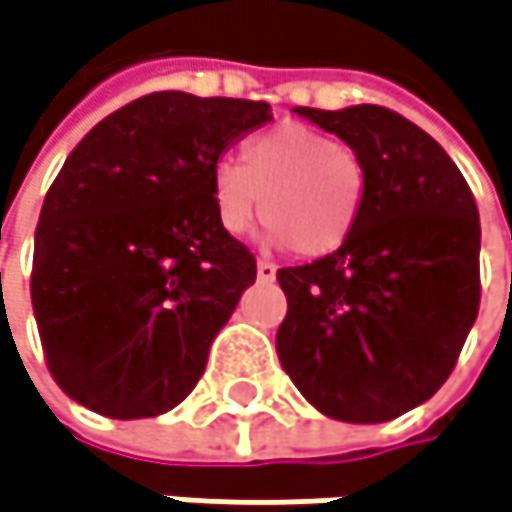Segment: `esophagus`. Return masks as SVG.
Masks as SVG:
<instances>
[{"label": "esophagus", "instance_id": "1", "mask_svg": "<svg viewBox=\"0 0 512 512\" xmlns=\"http://www.w3.org/2000/svg\"><path fill=\"white\" fill-rule=\"evenodd\" d=\"M256 274H259L262 283H271V280L277 277V265L268 262V259H259V262H256Z\"/></svg>", "mask_w": 512, "mask_h": 512}]
</instances>
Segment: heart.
I'll return each instance as SVG.
<instances>
[{
    "label": "heart",
    "mask_w": 512,
    "mask_h": 512,
    "mask_svg": "<svg viewBox=\"0 0 512 512\" xmlns=\"http://www.w3.org/2000/svg\"><path fill=\"white\" fill-rule=\"evenodd\" d=\"M368 191L359 153L300 123H283L244 144L241 164L218 161L212 203L229 235H244L262 197V224L294 256L336 253L356 229Z\"/></svg>",
    "instance_id": "heart-1"
}]
</instances>
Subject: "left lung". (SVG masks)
<instances>
[{
	"label": "left lung",
	"instance_id": "8db88e82",
	"mask_svg": "<svg viewBox=\"0 0 512 512\" xmlns=\"http://www.w3.org/2000/svg\"><path fill=\"white\" fill-rule=\"evenodd\" d=\"M294 111L359 153L368 191L336 253L277 271V353L324 416L389 421L439 392L478 318V206L460 167L398 111Z\"/></svg>",
	"mask_w": 512,
	"mask_h": 512
}]
</instances>
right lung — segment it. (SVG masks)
<instances>
[{"label": "right lung", "instance_id": "1", "mask_svg": "<svg viewBox=\"0 0 512 512\" xmlns=\"http://www.w3.org/2000/svg\"><path fill=\"white\" fill-rule=\"evenodd\" d=\"M268 102L147 94L79 141L34 229L32 306L46 368L108 418L173 410L256 280L253 253L218 224L212 170Z\"/></svg>", "mask_w": 512, "mask_h": 512}]
</instances>
